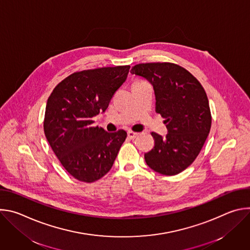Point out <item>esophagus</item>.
<instances>
[{
  "label": "esophagus",
  "mask_w": 250,
  "mask_h": 250,
  "mask_svg": "<svg viewBox=\"0 0 250 250\" xmlns=\"http://www.w3.org/2000/svg\"><path fill=\"white\" fill-rule=\"evenodd\" d=\"M136 136H138V133H137V132H134V131H132V130H128V131H127V137H128L129 139H134Z\"/></svg>",
  "instance_id": "34e87169"
}]
</instances>
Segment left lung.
Instances as JSON below:
<instances>
[{"instance_id": "left-lung-1", "label": "left lung", "mask_w": 250, "mask_h": 250, "mask_svg": "<svg viewBox=\"0 0 250 250\" xmlns=\"http://www.w3.org/2000/svg\"><path fill=\"white\" fill-rule=\"evenodd\" d=\"M130 72L153 85L155 111L165 119L168 130L165 137L151 132L154 146L145 154L146 162L160 174H179L197 158L210 129L206 91L188 70L175 63H140Z\"/></svg>"}]
</instances>
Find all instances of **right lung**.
<instances>
[{
	"label": "right lung",
	"mask_w": 250,
	"mask_h": 250,
	"mask_svg": "<svg viewBox=\"0 0 250 250\" xmlns=\"http://www.w3.org/2000/svg\"><path fill=\"white\" fill-rule=\"evenodd\" d=\"M130 66L78 71L56 85L45 109L43 129L61 165L75 179L92 183L108 173L126 138V131L93 126L125 81Z\"/></svg>",
	"instance_id": "obj_1"
}]
</instances>
